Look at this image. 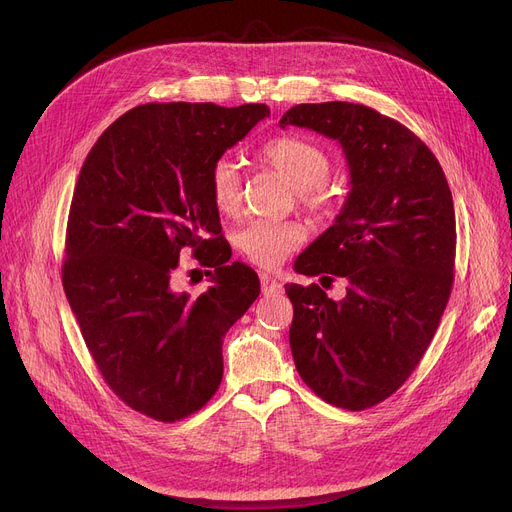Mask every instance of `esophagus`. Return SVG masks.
<instances>
[{
	"mask_svg": "<svg viewBox=\"0 0 512 512\" xmlns=\"http://www.w3.org/2000/svg\"><path fill=\"white\" fill-rule=\"evenodd\" d=\"M259 280H261V292L265 294V297H274V294L282 292V284L276 278H272L270 274H261Z\"/></svg>",
	"mask_w": 512,
	"mask_h": 512,
	"instance_id": "34e87169",
	"label": "esophagus"
}]
</instances>
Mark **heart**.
Instances as JSON below:
<instances>
[{"label": "heart", "mask_w": 512, "mask_h": 512, "mask_svg": "<svg viewBox=\"0 0 512 512\" xmlns=\"http://www.w3.org/2000/svg\"><path fill=\"white\" fill-rule=\"evenodd\" d=\"M259 155L299 193L303 205L313 213H332L336 195L326 184L332 164L324 149L299 137H276L261 147ZM209 195L215 209L224 215H234L240 209L242 182L232 159L222 157L211 166ZM303 240L305 232L299 224L257 220L238 232L236 245L255 265L274 270Z\"/></svg>", "instance_id": "1"}]
</instances>
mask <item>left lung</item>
Wrapping results in <instances>:
<instances>
[{
	"mask_svg": "<svg viewBox=\"0 0 512 512\" xmlns=\"http://www.w3.org/2000/svg\"><path fill=\"white\" fill-rule=\"evenodd\" d=\"M280 126L338 141L351 172L334 224L294 261L305 276L346 278V297L332 301L317 284H286V294L303 382L363 411L405 384L438 330L454 280L452 193L427 145L367 105L301 103Z\"/></svg>",
	"mask_w": 512,
	"mask_h": 512,
	"instance_id": "left-lung-1",
	"label": "left lung"
}]
</instances>
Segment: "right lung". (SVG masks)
<instances>
[{"instance_id":"add662e5","label":"right lung","mask_w":512,"mask_h":512,"mask_svg":"<svg viewBox=\"0 0 512 512\" xmlns=\"http://www.w3.org/2000/svg\"><path fill=\"white\" fill-rule=\"evenodd\" d=\"M270 107L147 103L105 128L72 195L62 282L103 380L134 411L178 421L220 388L222 342L259 278L222 245L209 170ZM212 267L199 298L173 290L181 249Z\"/></svg>"}]
</instances>
